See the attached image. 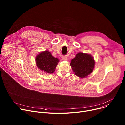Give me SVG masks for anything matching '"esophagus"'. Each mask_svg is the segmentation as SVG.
Segmentation results:
<instances>
[{"label": "esophagus", "mask_w": 125, "mask_h": 125, "mask_svg": "<svg viewBox=\"0 0 125 125\" xmlns=\"http://www.w3.org/2000/svg\"><path fill=\"white\" fill-rule=\"evenodd\" d=\"M62 60H64V61H65V60H68V58H67L66 57H65V56L62 57Z\"/></svg>", "instance_id": "1"}]
</instances>
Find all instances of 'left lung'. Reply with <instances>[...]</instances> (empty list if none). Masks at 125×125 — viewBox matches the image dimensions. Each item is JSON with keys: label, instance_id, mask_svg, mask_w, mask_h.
<instances>
[{"label": "left lung", "instance_id": "1", "mask_svg": "<svg viewBox=\"0 0 125 125\" xmlns=\"http://www.w3.org/2000/svg\"><path fill=\"white\" fill-rule=\"evenodd\" d=\"M95 65V60L91 54L83 52L77 53L70 64L75 75L81 78L86 77L92 73Z\"/></svg>", "mask_w": 125, "mask_h": 125}]
</instances>
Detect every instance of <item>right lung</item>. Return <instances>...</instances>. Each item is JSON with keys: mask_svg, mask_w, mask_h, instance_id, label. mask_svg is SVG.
Returning a JSON list of instances; mask_svg holds the SVG:
<instances>
[{"mask_svg": "<svg viewBox=\"0 0 125 125\" xmlns=\"http://www.w3.org/2000/svg\"><path fill=\"white\" fill-rule=\"evenodd\" d=\"M35 61L38 69L47 74H51L54 73L59 60L52 56L50 52L46 50L38 54L35 58Z\"/></svg>", "mask_w": 125, "mask_h": 125, "instance_id": "1", "label": "right lung"}]
</instances>
